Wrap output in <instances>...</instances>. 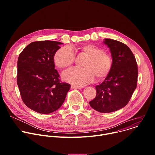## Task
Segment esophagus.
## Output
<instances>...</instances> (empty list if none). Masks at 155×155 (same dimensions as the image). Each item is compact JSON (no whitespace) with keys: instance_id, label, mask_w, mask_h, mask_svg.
Listing matches in <instances>:
<instances>
[{"instance_id":"34e87169","label":"esophagus","mask_w":155,"mask_h":155,"mask_svg":"<svg viewBox=\"0 0 155 155\" xmlns=\"http://www.w3.org/2000/svg\"><path fill=\"white\" fill-rule=\"evenodd\" d=\"M71 88L72 89H80L81 87L79 86H77V85H71Z\"/></svg>"}]
</instances>
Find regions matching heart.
I'll use <instances>...</instances> for the list:
<instances>
[{"instance_id": "heart-1", "label": "heart", "mask_w": 155, "mask_h": 155, "mask_svg": "<svg viewBox=\"0 0 155 155\" xmlns=\"http://www.w3.org/2000/svg\"><path fill=\"white\" fill-rule=\"evenodd\" d=\"M81 53L88 56L83 65L84 68H74L62 74L63 79L77 86H84L92 82L96 75L99 79L106 77L112 69L110 55L94 45H86L80 48ZM75 58L73 48L65 46L59 49L54 55L55 65L59 69L71 65Z\"/></svg>"}]
</instances>
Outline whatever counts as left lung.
I'll return each mask as SVG.
<instances>
[{
	"mask_svg": "<svg viewBox=\"0 0 155 155\" xmlns=\"http://www.w3.org/2000/svg\"><path fill=\"white\" fill-rule=\"evenodd\" d=\"M112 57L111 71L105 80L96 86V96L91 107L101 113H110L126 106L136 90L137 64L130 48L119 41L105 38Z\"/></svg>",
	"mask_w": 155,
	"mask_h": 155,
	"instance_id": "1",
	"label": "left lung"
}]
</instances>
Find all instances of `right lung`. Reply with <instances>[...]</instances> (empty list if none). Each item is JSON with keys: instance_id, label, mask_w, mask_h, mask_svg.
I'll list each match as a JSON object with an SVG mask.
<instances>
[{"instance_id": "right-lung-1", "label": "right lung", "mask_w": 155, "mask_h": 155, "mask_svg": "<svg viewBox=\"0 0 155 155\" xmlns=\"http://www.w3.org/2000/svg\"><path fill=\"white\" fill-rule=\"evenodd\" d=\"M61 42L31 43L18 59L17 84L25 105L39 114H48L62 105L71 84L61 81L54 69V55Z\"/></svg>"}]
</instances>
